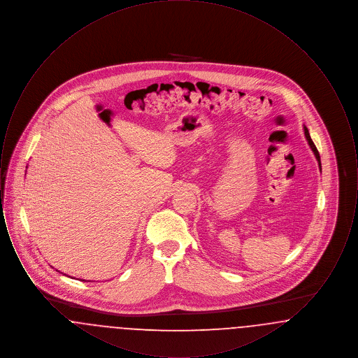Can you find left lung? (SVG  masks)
Returning <instances> with one entry per match:
<instances>
[{
	"label": "left lung",
	"mask_w": 358,
	"mask_h": 358,
	"mask_svg": "<svg viewBox=\"0 0 358 358\" xmlns=\"http://www.w3.org/2000/svg\"><path fill=\"white\" fill-rule=\"evenodd\" d=\"M305 136H306L307 141H308V145H310L311 150H313L314 154H315V157H317V161H318V164H320V168H321V157H320V153H318V150H317V148H315V145H314L313 139L310 138V134H308V130H307V127H305Z\"/></svg>",
	"instance_id": "obj_1"
}]
</instances>
